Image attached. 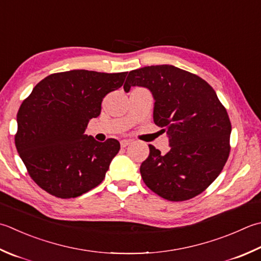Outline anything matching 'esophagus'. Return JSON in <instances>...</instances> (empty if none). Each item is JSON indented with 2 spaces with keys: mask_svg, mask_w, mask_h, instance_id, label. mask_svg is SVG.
I'll return each instance as SVG.
<instances>
[{
  "mask_svg": "<svg viewBox=\"0 0 261 261\" xmlns=\"http://www.w3.org/2000/svg\"><path fill=\"white\" fill-rule=\"evenodd\" d=\"M131 140H127V139H123V140H121L120 141V144H121V147H126V146H129L130 144H131Z\"/></svg>",
  "mask_w": 261,
  "mask_h": 261,
  "instance_id": "obj_1",
  "label": "esophagus"
}]
</instances>
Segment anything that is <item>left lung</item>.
<instances>
[{"instance_id":"left-lung-1","label":"left lung","mask_w":261,"mask_h":261,"mask_svg":"<svg viewBox=\"0 0 261 261\" xmlns=\"http://www.w3.org/2000/svg\"><path fill=\"white\" fill-rule=\"evenodd\" d=\"M145 87L154 97V122L166 132L171 149L165 155L149 145L140 165L151 191L170 201H185L212 185L229 155V122L225 107L205 80L174 65L132 70L124 91Z\"/></svg>"}]
</instances>
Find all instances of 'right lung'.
<instances>
[{"instance_id": "1", "label": "right lung", "mask_w": 261, "mask_h": 261, "mask_svg": "<svg viewBox=\"0 0 261 261\" xmlns=\"http://www.w3.org/2000/svg\"><path fill=\"white\" fill-rule=\"evenodd\" d=\"M126 72L71 70L35 86L17 114L15 147L37 185L58 198H75L104 180L120 142L85 135L100 114L104 97L123 85Z\"/></svg>"}]
</instances>
